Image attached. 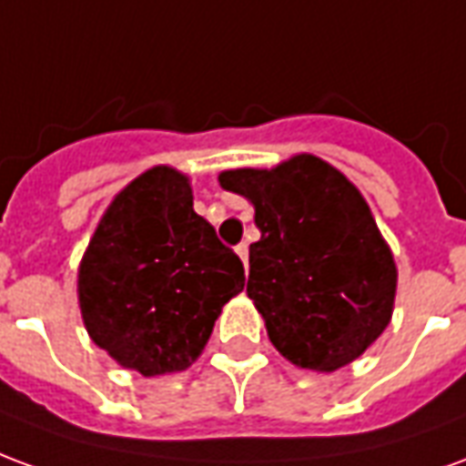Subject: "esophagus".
Returning a JSON list of instances; mask_svg holds the SVG:
<instances>
[{
    "label": "esophagus",
    "mask_w": 466,
    "mask_h": 466,
    "mask_svg": "<svg viewBox=\"0 0 466 466\" xmlns=\"http://www.w3.org/2000/svg\"><path fill=\"white\" fill-rule=\"evenodd\" d=\"M237 254H239V259H242L244 267H247V262H249V244L247 242L237 244Z\"/></svg>",
    "instance_id": "obj_1"
}]
</instances>
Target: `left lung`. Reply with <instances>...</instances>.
<instances>
[{
	"label": "left lung",
	"instance_id": "8db88e82",
	"mask_svg": "<svg viewBox=\"0 0 466 466\" xmlns=\"http://www.w3.org/2000/svg\"><path fill=\"white\" fill-rule=\"evenodd\" d=\"M219 184L254 207L247 294L277 351L314 371L364 354L391 319L397 267L360 189L314 154L227 169Z\"/></svg>",
	"mask_w": 466,
	"mask_h": 466
}]
</instances>
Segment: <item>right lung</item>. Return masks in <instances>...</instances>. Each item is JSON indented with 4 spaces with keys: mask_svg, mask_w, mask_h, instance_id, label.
<instances>
[{
    "mask_svg": "<svg viewBox=\"0 0 466 466\" xmlns=\"http://www.w3.org/2000/svg\"><path fill=\"white\" fill-rule=\"evenodd\" d=\"M192 187L152 167L116 194L79 264V309L92 342L144 377L182 371L244 289L242 259L194 212Z\"/></svg>",
    "mask_w": 466,
    "mask_h": 466,
    "instance_id": "right-lung-1",
    "label": "right lung"
}]
</instances>
